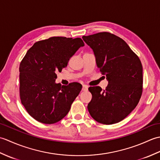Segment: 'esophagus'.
Returning <instances> with one entry per match:
<instances>
[{"label":"esophagus","mask_w":160,"mask_h":160,"mask_svg":"<svg viewBox=\"0 0 160 160\" xmlns=\"http://www.w3.org/2000/svg\"><path fill=\"white\" fill-rule=\"evenodd\" d=\"M82 90L83 91H87L88 90V87L87 86V85H82Z\"/></svg>","instance_id":"1"}]
</instances>
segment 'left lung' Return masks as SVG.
<instances>
[{
	"mask_svg": "<svg viewBox=\"0 0 160 160\" xmlns=\"http://www.w3.org/2000/svg\"><path fill=\"white\" fill-rule=\"evenodd\" d=\"M82 39L96 56L98 67L108 82L104 90L90 87L88 104L91 116L103 124L118 123L136 107L142 93V65L124 40L113 33L100 32Z\"/></svg>",
	"mask_w": 160,
	"mask_h": 160,
	"instance_id": "left-lung-1",
	"label": "left lung"
}]
</instances>
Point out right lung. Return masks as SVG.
Instances as JSON below:
<instances>
[{
  "instance_id": "obj_1",
  "label": "right lung",
  "mask_w": 160,
  "mask_h": 160,
  "mask_svg": "<svg viewBox=\"0 0 160 160\" xmlns=\"http://www.w3.org/2000/svg\"><path fill=\"white\" fill-rule=\"evenodd\" d=\"M80 38L51 37L34 43L20 64V98L26 111L36 120L54 124L69 113L82 85L56 83V72L67 66L80 47Z\"/></svg>"
}]
</instances>
